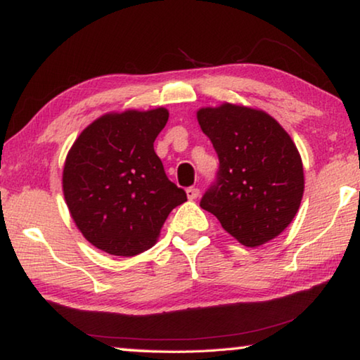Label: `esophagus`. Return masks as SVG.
Wrapping results in <instances>:
<instances>
[{
  "label": "esophagus",
  "instance_id": "1",
  "mask_svg": "<svg viewBox=\"0 0 360 360\" xmlns=\"http://www.w3.org/2000/svg\"><path fill=\"white\" fill-rule=\"evenodd\" d=\"M186 193H187V198L188 200H195V198H198L200 191H198L197 187H188L187 191H186Z\"/></svg>",
  "mask_w": 360,
  "mask_h": 360
}]
</instances>
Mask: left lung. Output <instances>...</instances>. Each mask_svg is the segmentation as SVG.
I'll use <instances>...</instances> for the list:
<instances>
[{"mask_svg": "<svg viewBox=\"0 0 360 360\" xmlns=\"http://www.w3.org/2000/svg\"><path fill=\"white\" fill-rule=\"evenodd\" d=\"M197 119L219 157L216 182L200 206L248 248L276 238L295 217L304 191L292 138L270 114L231 103L198 109Z\"/></svg>", "mask_w": 360, "mask_h": 360, "instance_id": "8db88e82", "label": "left lung"}]
</instances>
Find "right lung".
Here are the masks:
<instances>
[{
    "mask_svg": "<svg viewBox=\"0 0 360 360\" xmlns=\"http://www.w3.org/2000/svg\"><path fill=\"white\" fill-rule=\"evenodd\" d=\"M168 115L165 108L105 114L66 155L65 202L84 238L101 251L122 257L148 251L169 212L187 200L154 150Z\"/></svg>",
    "mask_w": 360,
    "mask_h": 360,
    "instance_id": "right-lung-1",
    "label": "right lung"
}]
</instances>
